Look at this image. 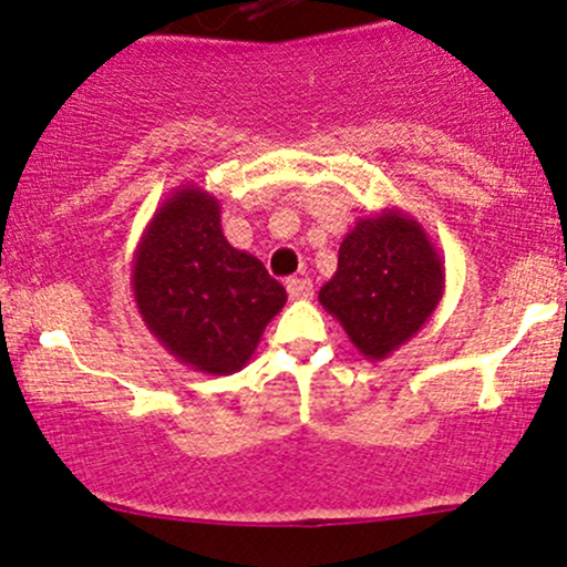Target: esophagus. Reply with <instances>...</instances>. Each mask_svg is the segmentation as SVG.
<instances>
[{
    "label": "esophagus",
    "instance_id": "esophagus-1",
    "mask_svg": "<svg viewBox=\"0 0 567 567\" xmlns=\"http://www.w3.org/2000/svg\"><path fill=\"white\" fill-rule=\"evenodd\" d=\"M286 291H289L291 300H310L313 297V281L310 278H289Z\"/></svg>",
    "mask_w": 567,
    "mask_h": 567
}]
</instances>
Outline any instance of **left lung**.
Wrapping results in <instances>:
<instances>
[{
	"instance_id": "8db88e82",
	"label": "left lung",
	"mask_w": 567,
	"mask_h": 567,
	"mask_svg": "<svg viewBox=\"0 0 567 567\" xmlns=\"http://www.w3.org/2000/svg\"><path fill=\"white\" fill-rule=\"evenodd\" d=\"M444 295V265L429 233L402 208L361 216L342 238L337 272L318 302L369 361H383L423 329Z\"/></svg>"
}]
</instances>
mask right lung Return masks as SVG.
<instances>
[{"label":"right lung","mask_w":567,"mask_h":567,"mask_svg":"<svg viewBox=\"0 0 567 567\" xmlns=\"http://www.w3.org/2000/svg\"><path fill=\"white\" fill-rule=\"evenodd\" d=\"M221 206L182 184L152 214L133 251L131 289L142 321L184 367L233 374L249 364L286 289L221 233Z\"/></svg>","instance_id":"right-lung-1"}]
</instances>
